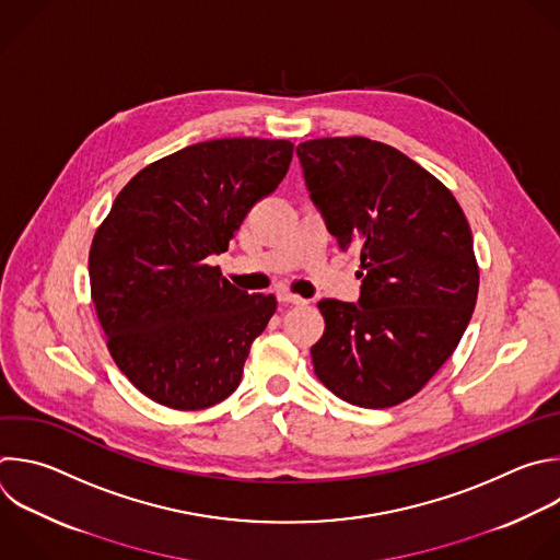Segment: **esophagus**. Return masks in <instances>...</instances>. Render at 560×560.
I'll return each instance as SVG.
<instances>
[{
    "instance_id": "34e87169",
    "label": "esophagus",
    "mask_w": 560,
    "mask_h": 560,
    "mask_svg": "<svg viewBox=\"0 0 560 560\" xmlns=\"http://www.w3.org/2000/svg\"><path fill=\"white\" fill-rule=\"evenodd\" d=\"M277 299H279L281 303H292V305H303V303H307L305 299H301V296H296V294H292V292H288V290H279V292H277Z\"/></svg>"
}]
</instances>
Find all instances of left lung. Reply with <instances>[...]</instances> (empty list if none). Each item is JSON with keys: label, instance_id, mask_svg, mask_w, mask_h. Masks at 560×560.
<instances>
[{"label": "left lung", "instance_id": "8db88e82", "mask_svg": "<svg viewBox=\"0 0 560 560\" xmlns=\"http://www.w3.org/2000/svg\"><path fill=\"white\" fill-rule=\"evenodd\" d=\"M310 200L342 250H360L358 303L318 301V381L340 400L385 409L416 396L472 316L479 270L464 211L402 151L369 138L296 147Z\"/></svg>", "mask_w": 560, "mask_h": 560}]
</instances>
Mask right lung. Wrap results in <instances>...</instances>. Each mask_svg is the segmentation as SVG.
<instances>
[{
  "mask_svg": "<svg viewBox=\"0 0 560 560\" xmlns=\"http://www.w3.org/2000/svg\"><path fill=\"white\" fill-rule=\"evenodd\" d=\"M294 144L220 138L136 173L90 248V285L107 347L131 385L158 405L198 411L242 383L253 340L277 310L209 257L285 177Z\"/></svg>",
  "mask_w": 560,
  "mask_h": 560,
  "instance_id": "obj_1",
  "label": "right lung"
}]
</instances>
